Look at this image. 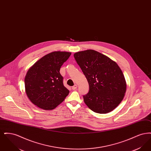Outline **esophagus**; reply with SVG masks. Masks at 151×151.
<instances>
[{"label": "esophagus", "instance_id": "obj_1", "mask_svg": "<svg viewBox=\"0 0 151 151\" xmlns=\"http://www.w3.org/2000/svg\"><path fill=\"white\" fill-rule=\"evenodd\" d=\"M78 88V86L76 84H75L73 86H72V89L73 90H75Z\"/></svg>", "mask_w": 151, "mask_h": 151}]
</instances>
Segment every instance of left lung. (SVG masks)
<instances>
[{
  "instance_id": "8db88e82",
  "label": "left lung",
  "mask_w": 151,
  "mask_h": 151,
  "mask_svg": "<svg viewBox=\"0 0 151 151\" xmlns=\"http://www.w3.org/2000/svg\"><path fill=\"white\" fill-rule=\"evenodd\" d=\"M73 56L89 84V92L83 96L87 106L100 114L113 111L126 91V82L120 67L107 56L93 50L79 51Z\"/></svg>"
}]
</instances>
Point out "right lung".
Wrapping results in <instances>:
<instances>
[{"label":"right lung","instance_id":"1","mask_svg":"<svg viewBox=\"0 0 151 151\" xmlns=\"http://www.w3.org/2000/svg\"><path fill=\"white\" fill-rule=\"evenodd\" d=\"M71 52L54 51L33 65L24 79L25 92L30 101L43 110L54 109L65 100L70 91L63 85L61 66Z\"/></svg>","mask_w":151,"mask_h":151}]
</instances>
